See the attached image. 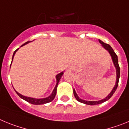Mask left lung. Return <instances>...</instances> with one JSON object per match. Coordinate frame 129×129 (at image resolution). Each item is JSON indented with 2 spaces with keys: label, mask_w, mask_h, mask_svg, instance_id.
Returning a JSON list of instances; mask_svg holds the SVG:
<instances>
[{
  "label": "left lung",
  "mask_w": 129,
  "mask_h": 129,
  "mask_svg": "<svg viewBox=\"0 0 129 129\" xmlns=\"http://www.w3.org/2000/svg\"><path fill=\"white\" fill-rule=\"evenodd\" d=\"M99 42H100V43L103 45V46L106 49V50H107L109 51L110 55H111L112 59V61H113V62H114V64L115 67H116V74H117V77H116V83L114 87V88L112 89V92L109 94V95H108L107 97H106L105 98L103 99V100H100V101H85V100H81V99H80L79 98L78 95H77V94H76L75 90L74 89V96L75 98H76V100H77L78 101H79V102H81V103H85V104H86V105H94L101 104V103H103V102H105V101L109 100V99L112 96V95H113L114 93L115 92V91H116V89H117V88H118V83H119V76H120V68H119V64H118V56H117V55L116 54V53L114 52L113 49L112 48V47L109 45V44H106V43H103V42L102 41H101V40H99Z\"/></svg>",
  "instance_id": "1"
}]
</instances>
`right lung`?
<instances>
[{"label":"right lung","mask_w":129,"mask_h":129,"mask_svg":"<svg viewBox=\"0 0 129 129\" xmlns=\"http://www.w3.org/2000/svg\"><path fill=\"white\" fill-rule=\"evenodd\" d=\"M29 42H30V41L26 42V43H25L24 44H22L21 46H22L23 45H25V44H27V43H28ZM18 49H19V48H18ZM18 49H17V50H16L14 52V53H13V57H12V61H13V57H14L15 53V52L17 51ZM12 61H11V62H12ZM10 66H11V65H10ZM62 74H63V72H61L60 74H59L57 75V76H56V79H57L56 85H55V86L54 89H53V92H52V94H51V95H50L49 97H48V98H43V99L31 98H29V97L24 96V95H21V94H20L19 93H18L17 91H15V92H16V93L18 94V95L20 97V98H21L22 99H23V100H25V101H28V103H31V104H33V105H43V104H45V103H50V102H51L52 101H53V99H54L55 97V95H56V93H57V88L58 83H59V80H60V79H61V76H62Z\"/></svg>","instance_id":"add662e5"}]
</instances>
